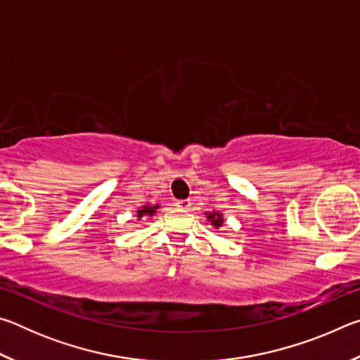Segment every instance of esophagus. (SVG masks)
<instances>
[{
	"instance_id": "obj_1",
	"label": "esophagus",
	"mask_w": 360,
	"mask_h": 360,
	"mask_svg": "<svg viewBox=\"0 0 360 360\" xmlns=\"http://www.w3.org/2000/svg\"><path fill=\"white\" fill-rule=\"evenodd\" d=\"M176 206H178V208L182 211H187V210H191L192 202L191 200H178V202H176Z\"/></svg>"
}]
</instances>
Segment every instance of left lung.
I'll use <instances>...</instances> for the list:
<instances>
[{
  "label": "left lung",
  "mask_w": 360,
  "mask_h": 360,
  "mask_svg": "<svg viewBox=\"0 0 360 360\" xmlns=\"http://www.w3.org/2000/svg\"><path fill=\"white\" fill-rule=\"evenodd\" d=\"M205 216H206V221H208L216 230H219L224 225V214H222V212H219V211H206Z\"/></svg>",
  "instance_id": "8db88e82"
}]
</instances>
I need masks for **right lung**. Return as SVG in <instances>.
Instances as JSON below:
<instances>
[{
    "mask_svg": "<svg viewBox=\"0 0 360 360\" xmlns=\"http://www.w3.org/2000/svg\"><path fill=\"white\" fill-rule=\"evenodd\" d=\"M160 208V205H143V206H139V208L136 210V217H138V221H143V219H148V217H152V216H155V212H157V210Z\"/></svg>",
    "mask_w": 360,
    "mask_h": 360,
    "instance_id": "add662e5",
    "label": "right lung"
}]
</instances>
